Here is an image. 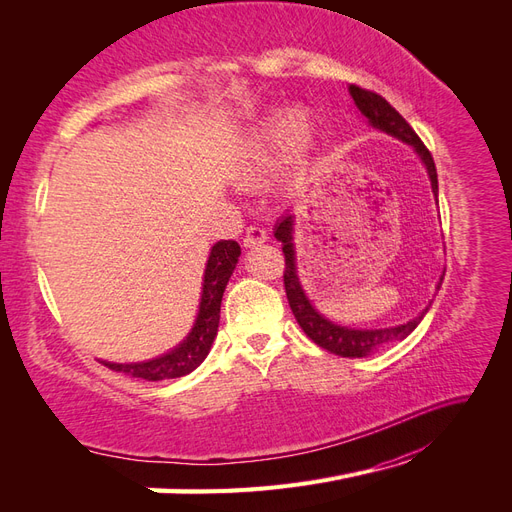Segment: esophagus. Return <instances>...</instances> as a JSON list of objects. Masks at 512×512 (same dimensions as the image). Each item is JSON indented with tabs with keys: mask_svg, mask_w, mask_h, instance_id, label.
<instances>
[{
	"mask_svg": "<svg viewBox=\"0 0 512 512\" xmlns=\"http://www.w3.org/2000/svg\"><path fill=\"white\" fill-rule=\"evenodd\" d=\"M267 241V230L260 228V226H250L245 230V237H243V245L245 247H256L260 243Z\"/></svg>",
	"mask_w": 512,
	"mask_h": 512,
	"instance_id": "34e87169",
	"label": "esophagus"
}]
</instances>
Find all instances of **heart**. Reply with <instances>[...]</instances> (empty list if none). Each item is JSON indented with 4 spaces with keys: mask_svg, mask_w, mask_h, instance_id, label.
I'll return each mask as SVG.
<instances>
[{
    "mask_svg": "<svg viewBox=\"0 0 512 512\" xmlns=\"http://www.w3.org/2000/svg\"><path fill=\"white\" fill-rule=\"evenodd\" d=\"M316 121L305 106H292L273 111L258 123L250 145L245 151L247 173H262L290 156L303 162L314 149Z\"/></svg>",
    "mask_w": 512,
    "mask_h": 512,
    "instance_id": "1",
    "label": "heart"
}]
</instances>
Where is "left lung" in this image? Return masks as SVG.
Segmentation results:
<instances>
[{
	"label": "left lung",
	"mask_w": 512,
	"mask_h": 512,
	"mask_svg": "<svg viewBox=\"0 0 512 512\" xmlns=\"http://www.w3.org/2000/svg\"><path fill=\"white\" fill-rule=\"evenodd\" d=\"M348 91H350L356 108H359V111L367 117L371 128H376L384 134L397 138V141L414 147L418 158H421V162L427 168V175L431 181V192H433V196H436V203H438L436 164H433L429 149L423 145L421 138H418L416 132L410 128V123L401 117L382 96L374 94V91H367V89H361L356 85H350ZM273 235L277 241H282V250L286 256L284 286H286V297H288L292 314H294V318H297L299 327L305 331V335L324 350H329L337 356H348V359H361V356H369L384 346L406 339L429 312L433 301H429V305L416 318H412L404 324H397V327L352 329V327H342V324H335L318 312V309L312 305V301L307 299V294L299 282L297 252H294V237H292L294 235V215L290 211L284 213L282 218L277 220V224L273 228ZM442 280H444V275H440V282H438L436 290H440Z\"/></svg>",
	"instance_id": "1"
}]
</instances>
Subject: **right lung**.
I'll use <instances>...</instances> for the list:
<instances>
[{
  "mask_svg": "<svg viewBox=\"0 0 512 512\" xmlns=\"http://www.w3.org/2000/svg\"><path fill=\"white\" fill-rule=\"evenodd\" d=\"M241 256L237 241H218L209 252V260L203 275V292H200V305L194 320V327L179 346L168 350L162 356L141 363H111L102 361L108 369L119 371L132 378H143L149 382L170 380L188 376L200 363L207 359L220 324V305L226 284L235 271Z\"/></svg>",
  "mask_w": 512,
  "mask_h": 512,
  "instance_id": "obj_1",
  "label": "right lung"
}]
</instances>
